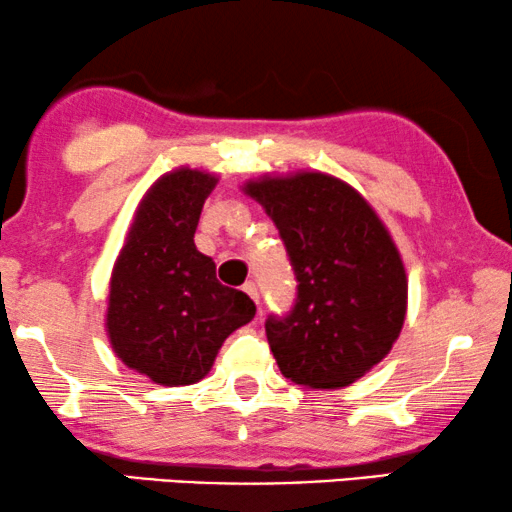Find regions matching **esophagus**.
<instances>
[{
  "mask_svg": "<svg viewBox=\"0 0 512 512\" xmlns=\"http://www.w3.org/2000/svg\"><path fill=\"white\" fill-rule=\"evenodd\" d=\"M242 291L247 293V296H249L251 300H254V303L258 305V289H256V284H254V282H247V284H244V286H242Z\"/></svg>",
  "mask_w": 512,
  "mask_h": 512,
  "instance_id": "34e87169",
  "label": "esophagus"
}]
</instances>
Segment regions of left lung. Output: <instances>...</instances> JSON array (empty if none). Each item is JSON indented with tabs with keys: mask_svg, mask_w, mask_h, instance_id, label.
I'll use <instances>...</instances> for the list:
<instances>
[{
	"mask_svg": "<svg viewBox=\"0 0 512 512\" xmlns=\"http://www.w3.org/2000/svg\"><path fill=\"white\" fill-rule=\"evenodd\" d=\"M279 230L296 298L268 314L265 335L286 380L352 384L389 354L405 319L408 282L382 221L352 186L321 172L247 184Z\"/></svg>",
	"mask_w": 512,
	"mask_h": 512,
	"instance_id": "8db88e82",
	"label": "left lung"
}]
</instances>
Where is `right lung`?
Masks as SVG:
<instances>
[{"mask_svg":"<svg viewBox=\"0 0 512 512\" xmlns=\"http://www.w3.org/2000/svg\"><path fill=\"white\" fill-rule=\"evenodd\" d=\"M216 179L198 170L165 174L146 193L111 275L107 331L125 366L165 387L193 384L212 368L256 305L223 286L193 235Z\"/></svg>","mask_w":512,"mask_h":512,"instance_id":"1","label":"right lung"}]
</instances>
